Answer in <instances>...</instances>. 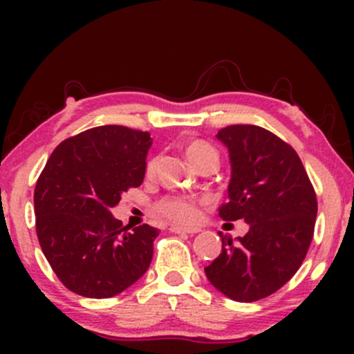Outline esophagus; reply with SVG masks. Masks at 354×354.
I'll use <instances>...</instances> for the list:
<instances>
[{"label": "esophagus", "instance_id": "34e87169", "mask_svg": "<svg viewBox=\"0 0 354 354\" xmlns=\"http://www.w3.org/2000/svg\"><path fill=\"white\" fill-rule=\"evenodd\" d=\"M169 231H171V233H176V234H181V233L196 234V233H200V230H198V228H183V226H171Z\"/></svg>", "mask_w": 354, "mask_h": 354}]
</instances>
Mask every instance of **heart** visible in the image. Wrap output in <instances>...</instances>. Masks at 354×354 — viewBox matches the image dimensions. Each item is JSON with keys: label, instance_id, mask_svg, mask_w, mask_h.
Wrapping results in <instances>:
<instances>
[{"label": "heart", "instance_id": "heart-1", "mask_svg": "<svg viewBox=\"0 0 354 354\" xmlns=\"http://www.w3.org/2000/svg\"><path fill=\"white\" fill-rule=\"evenodd\" d=\"M209 154L216 156L214 149L211 148L208 143H205V141H191V143L186 146V156H188V160L193 165L198 163L201 158L209 156ZM154 169H156V160L153 158V160H149L148 165H146V174L151 176ZM158 211H160L161 214H165L166 218L178 223H193L196 221L198 218L196 206H194L189 200H185V198H166V200H163L158 205Z\"/></svg>", "mask_w": 354, "mask_h": 354}]
</instances>
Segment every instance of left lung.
Here are the masks:
<instances>
[{
  "label": "left lung",
  "instance_id": "left-lung-1",
  "mask_svg": "<svg viewBox=\"0 0 354 354\" xmlns=\"http://www.w3.org/2000/svg\"><path fill=\"white\" fill-rule=\"evenodd\" d=\"M216 138L228 148L231 180L225 221L245 219V236H221V253L205 268L208 281L239 303L266 298L301 266L318 203L306 169L290 145L254 124H233Z\"/></svg>",
  "mask_w": 354,
  "mask_h": 354
}]
</instances>
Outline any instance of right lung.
I'll return each instance as SVG.
<instances>
[{
	"label": "right lung",
	"instance_id": "right-lung-1",
	"mask_svg": "<svg viewBox=\"0 0 354 354\" xmlns=\"http://www.w3.org/2000/svg\"><path fill=\"white\" fill-rule=\"evenodd\" d=\"M151 135L98 126L56 146L35 188L36 234L53 271L73 293L111 298L135 284L153 258L156 228L133 231L111 214L145 180Z\"/></svg>",
	"mask_w": 354,
	"mask_h": 354
}]
</instances>
